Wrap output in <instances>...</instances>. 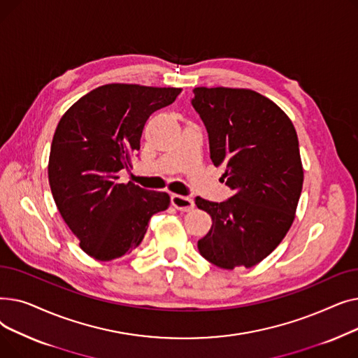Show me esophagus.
<instances>
[{"instance_id": "obj_1", "label": "esophagus", "mask_w": 358, "mask_h": 358, "mask_svg": "<svg viewBox=\"0 0 358 358\" xmlns=\"http://www.w3.org/2000/svg\"><path fill=\"white\" fill-rule=\"evenodd\" d=\"M171 204L180 212H190L194 208L193 199L181 196V194H173L171 196Z\"/></svg>"}]
</instances>
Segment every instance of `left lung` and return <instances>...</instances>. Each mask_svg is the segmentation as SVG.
Segmentation results:
<instances>
[{
	"instance_id": "obj_1",
	"label": "left lung",
	"mask_w": 358,
	"mask_h": 358,
	"mask_svg": "<svg viewBox=\"0 0 358 358\" xmlns=\"http://www.w3.org/2000/svg\"><path fill=\"white\" fill-rule=\"evenodd\" d=\"M193 107L209 134L210 159L234 196L216 203L196 199L212 217L199 239L212 264L251 268L283 241L296 216L303 166L296 129L274 101L247 88L197 87Z\"/></svg>"
}]
</instances>
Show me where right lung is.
Returning <instances> with one entry per match:
<instances>
[{
    "label": "right lung",
    "instance_id": "obj_1",
    "mask_svg": "<svg viewBox=\"0 0 358 358\" xmlns=\"http://www.w3.org/2000/svg\"><path fill=\"white\" fill-rule=\"evenodd\" d=\"M180 92L174 87L106 84L73 103L56 126L49 185L62 219L90 257L110 261L131 252L149 219L168 209V193L119 182V171L131 166L149 116Z\"/></svg>",
    "mask_w": 358,
    "mask_h": 358
}]
</instances>
